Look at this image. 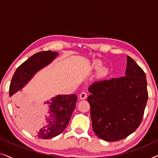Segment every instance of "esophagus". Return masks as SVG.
<instances>
[{
    "mask_svg": "<svg viewBox=\"0 0 158 158\" xmlns=\"http://www.w3.org/2000/svg\"><path fill=\"white\" fill-rule=\"evenodd\" d=\"M79 98H80V99H81V100H83V99L87 98V94H86L85 92L81 93V94H80V96H79Z\"/></svg>",
    "mask_w": 158,
    "mask_h": 158,
    "instance_id": "1",
    "label": "esophagus"
}]
</instances>
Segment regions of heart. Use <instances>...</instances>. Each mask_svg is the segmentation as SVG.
Masks as SVG:
<instances>
[{"label":"heart","mask_w":158,"mask_h":158,"mask_svg":"<svg viewBox=\"0 0 158 158\" xmlns=\"http://www.w3.org/2000/svg\"><path fill=\"white\" fill-rule=\"evenodd\" d=\"M96 67L100 66V63H99V62H97V63H96Z\"/></svg>","instance_id":"b5f03b06"}]
</instances>
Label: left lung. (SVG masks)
Listing matches in <instances>:
<instances>
[{"label":"left lung","instance_id":"left-lung-1","mask_svg":"<svg viewBox=\"0 0 158 158\" xmlns=\"http://www.w3.org/2000/svg\"><path fill=\"white\" fill-rule=\"evenodd\" d=\"M88 91L92 127L100 139L118 141L141 124L148 99L147 80L132 58L127 57L124 77L94 82Z\"/></svg>","mask_w":158,"mask_h":158}]
</instances>
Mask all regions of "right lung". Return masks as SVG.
Listing matches in <instances>:
<instances>
[{
	"label": "right lung",
	"instance_id": "1",
	"mask_svg": "<svg viewBox=\"0 0 158 158\" xmlns=\"http://www.w3.org/2000/svg\"><path fill=\"white\" fill-rule=\"evenodd\" d=\"M58 56V52L50 50L40 52L32 55L17 68L13 76L10 85V96L22 89L31 81L34 75L45 67L49 65ZM19 101V99H18ZM77 96L57 95L45 101V114L43 126L36 136L41 139H51L59 135L68 126L75 110ZM29 103L24 98H20L19 102L15 103V110L18 117L23 118L27 116L29 109Z\"/></svg>",
	"mask_w": 158,
	"mask_h": 158
}]
</instances>
